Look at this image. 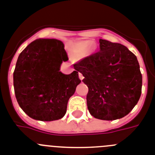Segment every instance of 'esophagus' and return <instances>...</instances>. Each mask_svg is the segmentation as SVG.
Wrapping results in <instances>:
<instances>
[{"mask_svg":"<svg viewBox=\"0 0 155 155\" xmlns=\"http://www.w3.org/2000/svg\"><path fill=\"white\" fill-rule=\"evenodd\" d=\"M78 75H79V78L82 81L83 79H84V76H83L82 74H81V73H78Z\"/></svg>","mask_w":155,"mask_h":155,"instance_id":"34e87169","label":"esophagus"}]
</instances>
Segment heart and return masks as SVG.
I'll list each match as a JSON object with an SVG mask.
<instances>
[{"instance_id":"b5f03b06","label":"heart","mask_w":155,"mask_h":155,"mask_svg":"<svg viewBox=\"0 0 155 155\" xmlns=\"http://www.w3.org/2000/svg\"><path fill=\"white\" fill-rule=\"evenodd\" d=\"M88 42H81V43H79L78 45H77V49H78V51H84V49H86L87 48H88Z\"/></svg>"}]
</instances>
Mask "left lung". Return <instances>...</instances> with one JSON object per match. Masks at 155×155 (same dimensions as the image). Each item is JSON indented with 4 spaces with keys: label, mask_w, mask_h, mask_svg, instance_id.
Wrapping results in <instances>:
<instances>
[{
    "label": "left lung",
    "mask_w": 155,
    "mask_h": 155,
    "mask_svg": "<svg viewBox=\"0 0 155 155\" xmlns=\"http://www.w3.org/2000/svg\"><path fill=\"white\" fill-rule=\"evenodd\" d=\"M88 88L91 115L112 121L127 115L138 103L142 74L137 56L121 44L100 39V51L74 64Z\"/></svg>",
    "instance_id": "obj_1"
}]
</instances>
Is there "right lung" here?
I'll return each mask as SVG.
<instances>
[{
    "mask_svg": "<svg viewBox=\"0 0 155 155\" xmlns=\"http://www.w3.org/2000/svg\"><path fill=\"white\" fill-rule=\"evenodd\" d=\"M68 57L64 44L57 39H38L18 55L13 83L18 105L35 120H59L67 112L69 99L79 79L78 71L71 74L59 71Z\"/></svg>",
    "mask_w": 155,
    "mask_h": 155,
    "instance_id": "1",
    "label": "right lung"
}]
</instances>
